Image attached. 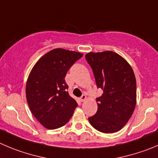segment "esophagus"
I'll use <instances>...</instances> for the list:
<instances>
[{
    "instance_id": "esophagus-1",
    "label": "esophagus",
    "mask_w": 158,
    "mask_h": 158,
    "mask_svg": "<svg viewBox=\"0 0 158 158\" xmlns=\"http://www.w3.org/2000/svg\"><path fill=\"white\" fill-rule=\"evenodd\" d=\"M86 98H87V96L85 95V94H82L81 97L80 98V100L81 102H85V101L86 100Z\"/></svg>"
}]
</instances>
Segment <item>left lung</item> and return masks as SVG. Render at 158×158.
<instances>
[{
	"instance_id": "left-lung-1",
	"label": "left lung",
	"mask_w": 158,
	"mask_h": 158,
	"mask_svg": "<svg viewBox=\"0 0 158 158\" xmlns=\"http://www.w3.org/2000/svg\"><path fill=\"white\" fill-rule=\"evenodd\" d=\"M95 78L103 90L96 98L98 111L89 117L91 125L104 133L118 132L127 124L136 103V77L131 66L112 51L88 52L85 55Z\"/></svg>"
}]
</instances>
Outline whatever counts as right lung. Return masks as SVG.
<instances>
[{
	"label": "right lung",
	"mask_w": 158,
	"mask_h": 158,
	"mask_svg": "<svg viewBox=\"0 0 158 158\" xmlns=\"http://www.w3.org/2000/svg\"><path fill=\"white\" fill-rule=\"evenodd\" d=\"M83 54L54 49L43 55L31 69L26 83V99L33 115L49 130L67 123L77 106L69 95L67 72Z\"/></svg>",
	"instance_id": "1"
}]
</instances>
